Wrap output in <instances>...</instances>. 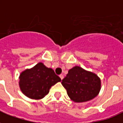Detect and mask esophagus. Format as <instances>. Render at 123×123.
Returning <instances> with one entry per match:
<instances>
[{"label":"esophagus","instance_id":"1","mask_svg":"<svg viewBox=\"0 0 123 123\" xmlns=\"http://www.w3.org/2000/svg\"><path fill=\"white\" fill-rule=\"evenodd\" d=\"M59 77H60V78L61 79H63V78H64L63 74H61V75H59Z\"/></svg>","mask_w":123,"mask_h":123}]
</instances>
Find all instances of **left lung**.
I'll list each match as a JSON object with an SVG mask.
<instances>
[{"instance_id":"8db88e82","label":"left lung","mask_w":123,"mask_h":123,"mask_svg":"<svg viewBox=\"0 0 123 123\" xmlns=\"http://www.w3.org/2000/svg\"><path fill=\"white\" fill-rule=\"evenodd\" d=\"M61 83L69 97L77 103L93 99L98 95L101 89V80L97 75L79 66L70 69Z\"/></svg>"}]
</instances>
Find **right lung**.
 <instances>
[{
	"label": "right lung",
	"instance_id": "1",
	"mask_svg": "<svg viewBox=\"0 0 123 123\" xmlns=\"http://www.w3.org/2000/svg\"><path fill=\"white\" fill-rule=\"evenodd\" d=\"M19 78L22 93L33 99L43 98L52 86L61 80L51 68H47L42 62L22 72Z\"/></svg>",
	"mask_w": 123,
	"mask_h": 123
}]
</instances>
